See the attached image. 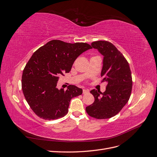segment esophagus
<instances>
[{"label": "esophagus", "instance_id": "34e87169", "mask_svg": "<svg viewBox=\"0 0 157 157\" xmlns=\"http://www.w3.org/2000/svg\"><path fill=\"white\" fill-rule=\"evenodd\" d=\"M90 92V90L88 89H84L83 90V94H87Z\"/></svg>", "mask_w": 157, "mask_h": 157}]
</instances>
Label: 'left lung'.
Returning <instances> with one entry per match:
<instances>
[{
    "mask_svg": "<svg viewBox=\"0 0 157 157\" xmlns=\"http://www.w3.org/2000/svg\"><path fill=\"white\" fill-rule=\"evenodd\" d=\"M92 47L103 56L101 73L102 82H107L105 91H90L94 102L86 107V113L97 119L115 116L127 103L132 88V78L129 63L121 52L111 42L99 40L92 42Z\"/></svg>",
    "mask_w": 157,
    "mask_h": 157,
    "instance_id": "1",
    "label": "left lung"
}]
</instances>
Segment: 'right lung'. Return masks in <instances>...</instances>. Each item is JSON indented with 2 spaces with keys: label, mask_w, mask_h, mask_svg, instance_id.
I'll return each instance as SVG.
<instances>
[{
  "label": "right lung",
  "mask_w": 157,
  "mask_h": 157,
  "mask_svg": "<svg viewBox=\"0 0 157 157\" xmlns=\"http://www.w3.org/2000/svg\"><path fill=\"white\" fill-rule=\"evenodd\" d=\"M92 46L84 42L67 43L52 40L32 55L23 69L21 87L31 109L44 120H55L68 113L71 99L82 90L69 85L64 90L57 88L59 77L69 73L75 59Z\"/></svg>",
  "instance_id": "right-lung-1"
}]
</instances>
